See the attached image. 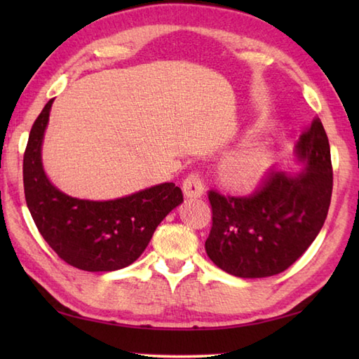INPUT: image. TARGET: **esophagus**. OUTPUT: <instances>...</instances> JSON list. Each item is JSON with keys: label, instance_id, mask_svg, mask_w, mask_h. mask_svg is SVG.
Segmentation results:
<instances>
[{"label": "esophagus", "instance_id": "34e87169", "mask_svg": "<svg viewBox=\"0 0 359 359\" xmlns=\"http://www.w3.org/2000/svg\"><path fill=\"white\" fill-rule=\"evenodd\" d=\"M182 189H184V194L187 197L199 199V197H202L203 193H205L203 180H202V177L197 172L188 174V177L184 180V185H182Z\"/></svg>", "mask_w": 359, "mask_h": 359}]
</instances>
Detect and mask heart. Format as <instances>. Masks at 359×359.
Returning a JSON list of instances; mask_svg holds the SVG:
<instances>
[{
  "label": "heart",
  "mask_w": 359,
  "mask_h": 359,
  "mask_svg": "<svg viewBox=\"0 0 359 359\" xmlns=\"http://www.w3.org/2000/svg\"><path fill=\"white\" fill-rule=\"evenodd\" d=\"M265 166L266 152L262 148H241L220 165V179L234 191H251L262 180Z\"/></svg>",
  "instance_id": "b5f03b06"
}]
</instances>
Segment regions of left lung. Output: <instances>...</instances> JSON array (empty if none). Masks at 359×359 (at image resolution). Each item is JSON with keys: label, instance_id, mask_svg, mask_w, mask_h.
Here are the masks:
<instances>
[{"label": "left lung", "instance_id": "1", "mask_svg": "<svg viewBox=\"0 0 359 359\" xmlns=\"http://www.w3.org/2000/svg\"><path fill=\"white\" fill-rule=\"evenodd\" d=\"M304 171L273 170L250 196L211 189L212 226L205 250L219 269L238 278H266L294 264L316 239L329 212L330 144L318 117L296 143Z\"/></svg>", "mask_w": 359, "mask_h": 359}]
</instances>
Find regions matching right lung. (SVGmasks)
<instances>
[{"label":"right lung","instance_id":"add662e5","mask_svg":"<svg viewBox=\"0 0 359 359\" xmlns=\"http://www.w3.org/2000/svg\"><path fill=\"white\" fill-rule=\"evenodd\" d=\"M52 102L30 129L22 160L27 208L43 239L65 262L85 271H114L139 259L157 225L184 202L182 189L160 184L114 201H83L60 191L43 170L41 144Z\"/></svg>","mask_w":359,"mask_h":359}]
</instances>
